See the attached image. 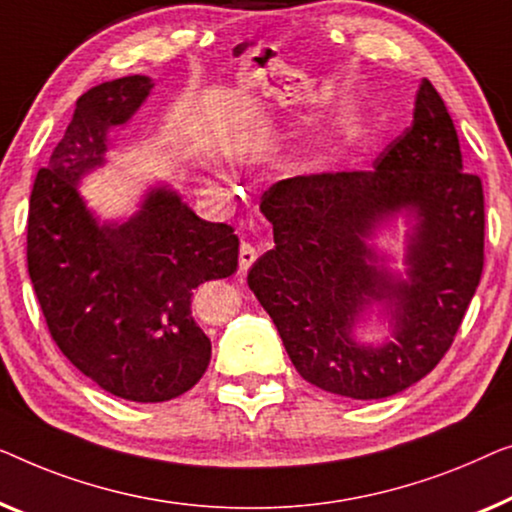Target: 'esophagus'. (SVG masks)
Wrapping results in <instances>:
<instances>
[{
    "instance_id": "1",
    "label": "esophagus",
    "mask_w": 512,
    "mask_h": 512,
    "mask_svg": "<svg viewBox=\"0 0 512 512\" xmlns=\"http://www.w3.org/2000/svg\"><path fill=\"white\" fill-rule=\"evenodd\" d=\"M257 259V250L250 246V243H241V250H239V271L246 273L250 266L255 264Z\"/></svg>"
}]
</instances>
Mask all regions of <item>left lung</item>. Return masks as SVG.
Returning <instances> with one entry per match:
<instances>
[{"label": "left lung", "instance_id": "8db88e82", "mask_svg": "<svg viewBox=\"0 0 512 512\" xmlns=\"http://www.w3.org/2000/svg\"><path fill=\"white\" fill-rule=\"evenodd\" d=\"M259 211L273 246L248 271L294 369L348 399H385L422 380L455 341L480 283L485 199L462 171L457 129L427 78L413 125L371 171L297 176L273 183ZM399 212L407 233V276L392 274L368 241ZM373 303L393 338L359 344L354 329Z\"/></svg>", "mask_w": 512, "mask_h": 512}]
</instances>
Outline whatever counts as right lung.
<instances>
[{
    "instance_id": "1",
    "label": "right lung",
    "mask_w": 512,
    "mask_h": 512,
    "mask_svg": "<svg viewBox=\"0 0 512 512\" xmlns=\"http://www.w3.org/2000/svg\"><path fill=\"white\" fill-rule=\"evenodd\" d=\"M150 90L148 76H125L78 99L27 215V269L57 348L102 390L139 403L199 383L211 338L192 318V290L239 266L234 229L201 220L169 185L150 187L120 222H99L85 206L78 183L104 167L109 132Z\"/></svg>"
}]
</instances>
